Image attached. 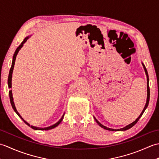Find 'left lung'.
I'll list each match as a JSON object with an SVG mask.
<instances>
[{"instance_id":"1","label":"left lung","mask_w":159,"mask_h":159,"mask_svg":"<svg viewBox=\"0 0 159 159\" xmlns=\"http://www.w3.org/2000/svg\"><path fill=\"white\" fill-rule=\"evenodd\" d=\"M142 65H143V68H144V70H145V72H146V76H147V100H146V105H145V107H144V109H143V110L142 111V112H141V113L140 114V116L138 117V118L137 119L135 120V121H134L133 123H131L130 124H129V125H128V126H125L124 128H120V129H113V128H107V127H106V126H103L102 124H101L98 121L95 117H94V119H95V120H96V122L98 123V124L100 126H101L102 128H103L104 129H106V130H111V131H119V130H128V129H129V128H132L133 127L134 124H136V123L138 121H139V120L141 118V117L142 116V115H143V113H144V111H145V110L146 109V108L148 107V104H149V101H150V87H149V77H148V71H147V70H146V67H145V66H144V64L142 63Z\"/></svg>"}]
</instances>
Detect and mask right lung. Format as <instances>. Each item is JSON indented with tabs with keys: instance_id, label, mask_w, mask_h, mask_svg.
<instances>
[{
	"instance_id": "1",
	"label": "right lung",
	"mask_w": 159,
	"mask_h": 159,
	"mask_svg": "<svg viewBox=\"0 0 159 159\" xmlns=\"http://www.w3.org/2000/svg\"><path fill=\"white\" fill-rule=\"evenodd\" d=\"M29 37L28 36V37H26V38L23 40V42L20 43V46L18 47V48H17V49L16 50V51H15V52H14V55H13V60H12V63H11V68H10V70H9V76H8V87H9V88L10 89V88H11V79H12V73H13V67H14V64H15V61H16V56H17V55H18V52H19V50L21 49V48L23 46V45H24V43H25L26 42V40H27L28 39H29ZM9 98H10V102H11V107H12V108H13V109L14 110V111L16 113V114L18 115V116L21 118V119L24 121V122H25L26 124H27L29 126H31V128H33V129H34V130H50V129H52V128H55V127H57V126H58V125L61 122V121L63 120V116H64V114L63 115V116L61 117V119L59 120V121H57V122L56 123V124H53V125H52V126H48V127H46V128H39V127H35V126H31V125H30L28 122H26V121L23 119V118L22 117V116H20V115L19 114V113L18 112V111L16 110V107H15V104H14V102H13V95H12V92H11V90H9Z\"/></svg>"
}]
</instances>
